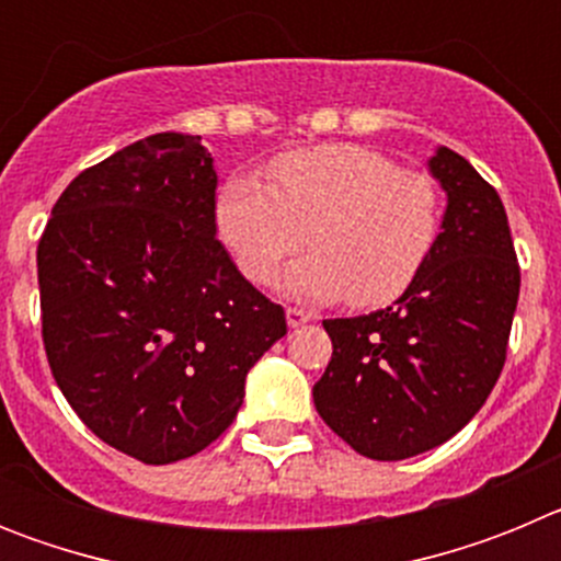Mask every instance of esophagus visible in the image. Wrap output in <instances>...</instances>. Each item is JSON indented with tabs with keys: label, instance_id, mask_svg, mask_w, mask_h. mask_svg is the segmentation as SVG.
Masks as SVG:
<instances>
[{
	"label": "esophagus",
	"instance_id": "obj_1",
	"mask_svg": "<svg viewBox=\"0 0 561 561\" xmlns=\"http://www.w3.org/2000/svg\"><path fill=\"white\" fill-rule=\"evenodd\" d=\"M314 317L309 314V311L304 309H286V323H289V329H300V325L311 323Z\"/></svg>",
	"mask_w": 561,
	"mask_h": 561
}]
</instances>
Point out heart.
Here are the masks:
<instances>
[{"label":"heart","instance_id":"b5f03b06","mask_svg":"<svg viewBox=\"0 0 561 561\" xmlns=\"http://www.w3.org/2000/svg\"><path fill=\"white\" fill-rule=\"evenodd\" d=\"M270 180L236 173L213 205L216 236L255 286L304 247L309 227L314 250L286 270L280 289L311 304L348 295L381 306L413 284L438 241L435 182L374 148H297L272 160Z\"/></svg>","mask_w":561,"mask_h":561}]
</instances>
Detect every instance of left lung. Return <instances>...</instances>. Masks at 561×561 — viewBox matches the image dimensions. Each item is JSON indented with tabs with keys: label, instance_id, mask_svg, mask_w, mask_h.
I'll list each match as a JSON object with an SVG mask.
<instances>
[{
	"label": "left lung",
	"instance_id": "obj_1",
	"mask_svg": "<svg viewBox=\"0 0 561 561\" xmlns=\"http://www.w3.org/2000/svg\"><path fill=\"white\" fill-rule=\"evenodd\" d=\"M427 171L447 193L427 264L388 309L323 323L334 354L314 408L374 460L427 453L474 419L503 370L517 309L519 266L497 191L447 146Z\"/></svg>",
	"mask_w": 561,
	"mask_h": 561
}]
</instances>
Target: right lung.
Listing matches in <instances>:
<instances>
[{"instance_id": "obj_1", "label": "right lung", "mask_w": 561, "mask_h": 561, "mask_svg": "<svg viewBox=\"0 0 561 561\" xmlns=\"http://www.w3.org/2000/svg\"><path fill=\"white\" fill-rule=\"evenodd\" d=\"M199 137L151 134L69 182L38 241L49 368L81 421L142 463L202 453L236 419L286 314L213 225Z\"/></svg>"}]
</instances>
